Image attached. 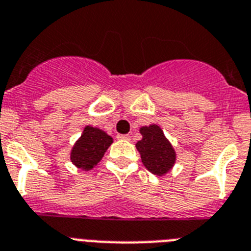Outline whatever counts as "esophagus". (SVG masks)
<instances>
[{"instance_id":"obj_1","label":"esophagus","mask_w":251,"mask_h":251,"mask_svg":"<svg viewBox=\"0 0 251 251\" xmlns=\"http://www.w3.org/2000/svg\"><path fill=\"white\" fill-rule=\"evenodd\" d=\"M119 139H122V140H130V135L129 134H126V135H119L117 136Z\"/></svg>"}]
</instances>
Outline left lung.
<instances>
[{"instance_id":"obj_1","label":"left lung","mask_w":251,"mask_h":251,"mask_svg":"<svg viewBox=\"0 0 251 251\" xmlns=\"http://www.w3.org/2000/svg\"><path fill=\"white\" fill-rule=\"evenodd\" d=\"M143 139L136 143L143 165L149 172L157 176L167 174L175 165L176 153L158 125L143 126L140 129Z\"/></svg>"}]
</instances>
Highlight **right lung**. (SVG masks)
Returning <instances> with one entry per match:
<instances>
[{"instance_id":"right-lung-1","label":"right lung","mask_w":251,"mask_h":251,"mask_svg":"<svg viewBox=\"0 0 251 251\" xmlns=\"http://www.w3.org/2000/svg\"><path fill=\"white\" fill-rule=\"evenodd\" d=\"M113 139L100 129L86 126L71 151V162L77 168L89 171L102 159Z\"/></svg>"}]
</instances>
